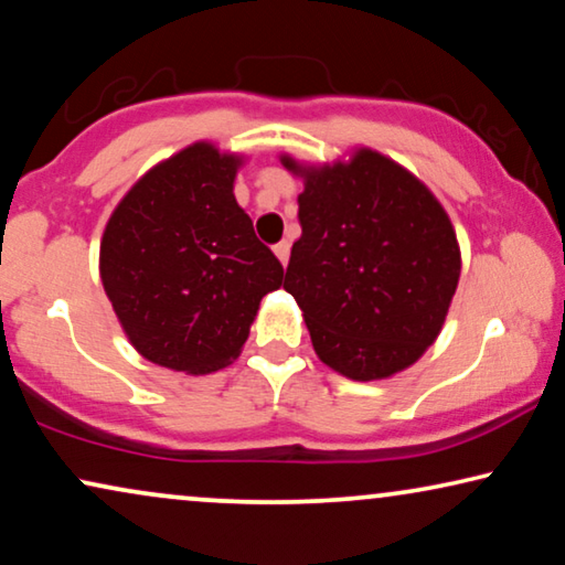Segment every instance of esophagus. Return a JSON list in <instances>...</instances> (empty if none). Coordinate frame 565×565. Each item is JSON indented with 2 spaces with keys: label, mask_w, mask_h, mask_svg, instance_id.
<instances>
[{
  "label": "esophagus",
  "mask_w": 565,
  "mask_h": 565,
  "mask_svg": "<svg viewBox=\"0 0 565 565\" xmlns=\"http://www.w3.org/2000/svg\"><path fill=\"white\" fill-rule=\"evenodd\" d=\"M275 254H277V259L282 262V267L288 265V259H290V242H280V244H275Z\"/></svg>",
  "instance_id": "34e87169"
}]
</instances>
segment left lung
Masks as SVG:
<instances>
[{"label":"left lung","mask_w":565,"mask_h":565,"mask_svg":"<svg viewBox=\"0 0 565 565\" xmlns=\"http://www.w3.org/2000/svg\"><path fill=\"white\" fill-rule=\"evenodd\" d=\"M303 182L300 238L282 288L296 298L323 365L358 383L412 367L445 327L460 244L419 177L370 146L342 159L280 153Z\"/></svg>","instance_id":"left-lung-1"}]
</instances>
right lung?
Instances as JSON below:
<instances>
[{
	"label": "right lung",
	"instance_id": "add662e5",
	"mask_svg": "<svg viewBox=\"0 0 565 565\" xmlns=\"http://www.w3.org/2000/svg\"><path fill=\"white\" fill-rule=\"evenodd\" d=\"M246 157L195 141L138 177L105 223L99 280L134 350L207 375L242 354L282 265L236 203Z\"/></svg>",
	"mask_w": 565,
	"mask_h": 565
}]
</instances>
